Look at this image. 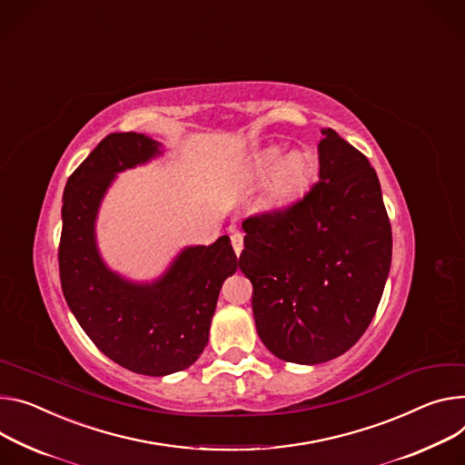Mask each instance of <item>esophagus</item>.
<instances>
[{
	"mask_svg": "<svg viewBox=\"0 0 465 465\" xmlns=\"http://www.w3.org/2000/svg\"><path fill=\"white\" fill-rule=\"evenodd\" d=\"M230 239H232V246H233V252H235V254L239 256L241 252H242V233H241V232H233Z\"/></svg>",
	"mask_w": 465,
	"mask_h": 465,
	"instance_id": "1",
	"label": "esophagus"
}]
</instances>
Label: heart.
Masks as SVG:
<instances>
[{
	"instance_id": "heart-1",
	"label": "heart",
	"mask_w": 465,
	"mask_h": 465,
	"mask_svg": "<svg viewBox=\"0 0 465 465\" xmlns=\"http://www.w3.org/2000/svg\"><path fill=\"white\" fill-rule=\"evenodd\" d=\"M312 166V157L302 152H292L283 159L280 150L269 152L263 161V174H271L272 171H276L271 191L272 202L287 203L297 198L308 187Z\"/></svg>"
}]
</instances>
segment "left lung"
<instances>
[{"label": "left lung", "instance_id": "1", "mask_svg": "<svg viewBox=\"0 0 465 465\" xmlns=\"http://www.w3.org/2000/svg\"><path fill=\"white\" fill-rule=\"evenodd\" d=\"M321 134V182L285 209L248 217L239 258L263 345L302 365L341 356L363 335L393 248L369 159L333 130Z\"/></svg>", "mask_w": 465, "mask_h": 465}]
</instances>
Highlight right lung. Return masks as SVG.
Instances as JSON below:
<instances>
[{
    "instance_id": "add662e5",
    "label": "right lung",
    "mask_w": 465,
    "mask_h": 465,
    "mask_svg": "<svg viewBox=\"0 0 465 465\" xmlns=\"http://www.w3.org/2000/svg\"><path fill=\"white\" fill-rule=\"evenodd\" d=\"M161 153V144L143 134L107 135L66 182L59 242L61 287L79 326L107 358L148 376L198 360L221 287L239 265L228 235L185 246L152 283L125 280L104 263L94 226L109 185L118 173Z\"/></svg>"
}]
</instances>
